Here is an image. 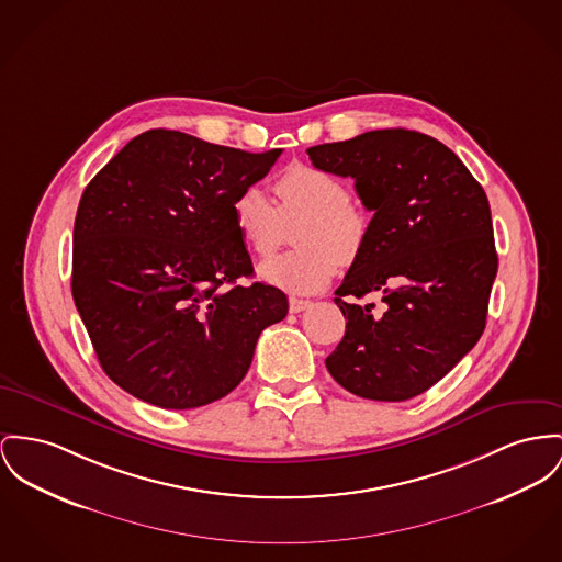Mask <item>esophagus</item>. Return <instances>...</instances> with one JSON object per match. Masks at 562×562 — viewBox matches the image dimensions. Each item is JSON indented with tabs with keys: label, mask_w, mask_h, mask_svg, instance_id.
Instances as JSON below:
<instances>
[{
	"label": "esophagus",
	"mask_w": 562,
	"mask_h": 562,
	"mask_svg": "<svg viewBox=\"0 0 562 562\" xmlns=\"http://www.w3.org/2000/svg\"><path fill=\"white\" fill-rule=\"evenodd\" d=\"M308 306H311V300L290 299V311L292 313H300V311H304Z\"/></svg>",
	"instance_id": "obj_1"
}]
</instances>
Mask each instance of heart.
I'll use <instances>...</instances> for the list:
<instances>
[{
  "label": "heart",
  "instance_id": "heart-1",
  "mask_svg": "<svg viewBox=\"0 0 562 562\" xmlns=\"http://www.w3.org/2000/svg\"><path fill=\"white\" fill-rule=\"evenodd\" d=\"M277 204L260 188H245L232 202V222L243 243L260 258L270 256L294 227L299 249L270 258L260 279L290 294H315L337 274L338 260L353 262L367 247L371 220L349 198L347 186L317 166L294 164L272 183Z\"/></svg>",
  "mask_w": 562,
  "mask_h": 562
}]
</instances>
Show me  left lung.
Here are the masks:
<instances>
[{
  "label": "left lung",
  "mask_w": 562,
  "mask_h": 562,
  "mask_svg": "<svg viewBox=\"0 0 562 562\" xmlns=\"http://www.w3.org/2000/svg\"><path fill=\"white\" fill-rule=\"evenodd\" d=\"M306 153L313 166L351 177L373 211L367 247L335 292L347 330L326 367L360 398L409 401L486 328L498 268L486 191L443 143L403 127ZM374 291L381 314L346 300Z\"/></svg>",
  "instance_id": "obj_1"
}]
</instances>
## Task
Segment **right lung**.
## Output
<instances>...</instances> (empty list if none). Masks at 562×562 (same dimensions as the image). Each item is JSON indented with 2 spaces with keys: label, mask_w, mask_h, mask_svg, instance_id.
Here are the masks:
<instances>
[{
  "label": "right lung",
  "mask_w": 562,
  "mask_h": 562,
  "mask_svg": "<svg viewBox=\"0 0 562 562\" xmlns=\"http://www.w3.org/2000/svg\"><path fill=\"white\" fill-rule=\"evenodd\" d=\"M281 149L247 153L175 130L130 140L82 191L72 296L104 373L161 409H195L249 371L288 296L254 277L232 202Z\"/></svg>",
  "instance_id": "obj_1"
}]
</instances>
